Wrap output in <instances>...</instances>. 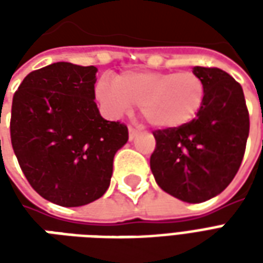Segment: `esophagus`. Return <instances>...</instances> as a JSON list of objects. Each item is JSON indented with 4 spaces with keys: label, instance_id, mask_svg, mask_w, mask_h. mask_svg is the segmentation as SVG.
I'll return each mask as SVG.
<instances>
[{
    "label": "esophagus",
    "instance_id": "esophagus-1",
    "mask_svg": "<svg viewBox=\"0 0 263 263\" xmlns=\"http://www.w3.org/2000/svg\"><path fill=\"white\" fill-rule=\"evenodd\" d=\"M138 134H139V131H138V129H135V128L129 126V141H132L134 138L137 137Z\"/></svg>",
    "mask_w": 263,
    "mask_h": 263
}]
</instances>
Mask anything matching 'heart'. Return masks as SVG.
<instances>
[{
    "mask_svg": "<svg viewBox=\"0 0 263 263\" xmlns=\"http://www.w3.org/2000/svg\"><path fill=\"white\" fill-rule=\"evenodd\" d=\"M96 96L111 117H120L137 104L151 125L175 129L198 114L205 87L193 71H126L112 83L98 81Z\"/></svg>",
    "mask_w": 263,
    "mask_h": 263,
    "instance_id": "obj_1",
    "label": "heart"
}]
</instances>
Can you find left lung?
Wrapping results in <instances>:
<instances>
[{
	"instance_id": "8db88e82",
	"label": "left lung",
	"mask_w": 263,
	"mask_h": 263,
	"mask_svg": "<svg viewBox=\"0 0 263 263\" xmlns=\"http://www.w3.org/2000/svg\"><path fill=\"white\" fill-rule=\"evenodd\" d=\"M205 97L196 118L154 132L151 171L162 190L186 203H203L232 182L242 162L249 114L242 87L224 70L193 67Z\"/></svg>"
}]
</instances>
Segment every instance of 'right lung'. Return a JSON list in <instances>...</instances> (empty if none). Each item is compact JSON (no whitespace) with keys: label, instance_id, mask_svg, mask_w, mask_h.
<instances>
[{"label":"right lung","instance_id":"1","mask_svg":"<svg viewBox=\"0 0 263 263\" xmlns=\"http://www.w3.org/2000/svg\"><path fill=\"white\" fill-rule=\"evenodd\" d=\"M94 66L58 62L31 71L12 98L11 142L33 190L79 207L103 196L128 128L104 120L96 104Z\"/></svg>","mask_w":263,"mask_h":263}]
</instances>
